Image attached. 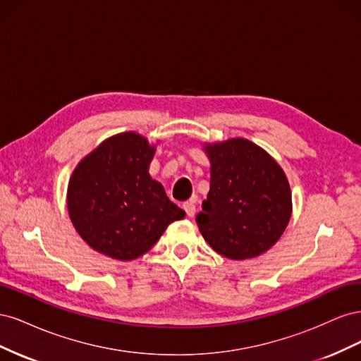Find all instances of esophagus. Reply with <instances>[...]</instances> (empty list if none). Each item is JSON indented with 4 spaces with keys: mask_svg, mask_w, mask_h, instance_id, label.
Here are the masks:
<instances>
[{
    "mask_svg": "<svg viewBox=\"0 0 361 361\" xmlns=\"http://www.w3.org/2000/svg\"><path fill=\"white\" fill-rule=\"evenodd\" d=\"M182 207L185 209V212H187L188 216H194V214H195V204L192 202H185L182 204Z\"/></svg>",
    "mask_w": 361,
    "mask_h": 361,
    "instance_id": "1",
    "label": "esophagus"
}]
</instances>
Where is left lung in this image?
<instances>
[{
    "instance_id": "left-lung-1",
    "label": "left lung",
    "mask_w": 361,
    "mask_h": 361,
    "mask_svg": "<svg viewBox=\"0 0 361 361\" xmlns=\"http://www.w3.org/2000/svg\"><path fill=\"white\" fill-rule=\"evenodd\" d=\"M211 188L195 223L218 255L257 257L274 245L290 220L292 195L276 159L245 138L204 145Z\"/></svg>"
}]
</instances>
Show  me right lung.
<instances>
[{
	"label": "right lung",
	"instance_id": "1",
	"mask_svg": "<svg viewBox=\"0 0 361 361\" xmlns=\"http://www.w3.org/2000/svg\"><path fill=\"white\" fill-rule=\"evenodd\" d=\"M155 146L137 133L106 138L73 170L68 211L84 241L99 253L133 260L157 244L185 212L150 178Z\"/></svg>",
	"mask_w": 361,
	"mask_h": 361
}]
</instances>
